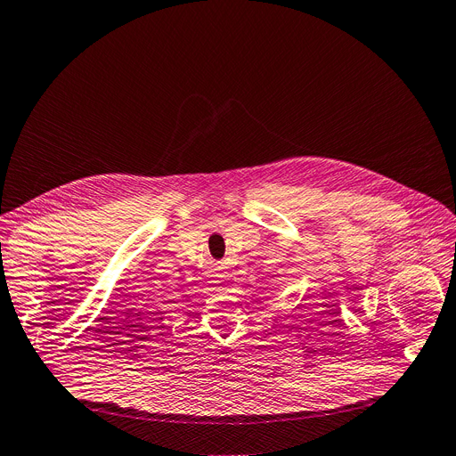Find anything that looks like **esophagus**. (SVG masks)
Returning a JSON list of instances; mask_svg holds the SVG:
<instances>
[{
	"instance_id": "1",
	"label": "esophagus",
	"mask_w": 456,
	"mask_h": 456,
	"mask_svg": "<svg viewBox=\"0 0 456 456\" xmlns=\"http://www.w3.org/2000/svg\"><path fill=\"white\" fill-rule=\"evenodd\" d=\"M224 269H226L224 265H216V267H215V276L223 278V274H224Z\"/></svg>"
}]
</instances>
